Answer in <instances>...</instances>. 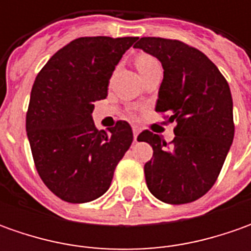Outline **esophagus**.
Here are the masks:
<instances>
[{"label":"esophagus","mask_w":251,"mask_h":251,"mask_svg":"<svg viewBox=\"0 0 251 251\" xmlns=\"http://www.w3.org/2000/svg\"><path fill=\"white\" fill-rule=\"evenodd\" d=\"M132 132H134V141H137L138 138V134H140V127H132Z\"/></svg>","instance_id":"1"}]
</instances>
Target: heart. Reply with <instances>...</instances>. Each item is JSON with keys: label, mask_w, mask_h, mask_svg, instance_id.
Here are the masks:
<instances>
[{"label": "heart", "mask_w": 251, "mask_h": 251, "mask_svg": "<svg viewBox=\"0 0 251 251\" xmlns=\"http://www.w3.org/2000/svg\"><path fill=\"white\" fill-rule=\"evenodd\" d=\"M155 64H158L156 61V58L155 57H152L150 54H145V53H141L137 55V58H135V65H137V68H138V71H144V70H147L148 67L151 65H155ZM131 116H132V113H131Z\"/></svg>", "instance_id": "b5f03b06"}]
</instances>
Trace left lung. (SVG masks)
Instances as JSON below:
<instances>
[{
    "label": "left lung",
    "mask_w": 251,
    "mask_h": 251,
    "mask_svg": "<svg viewBox=\"0 0 251 251\" xmlns=\"http://www.w3.org/2000/svg\"><path fill=\"white\" fill-rule=\"evenodd\" d=\"M134 47L162 63L155 110L176 121L170 146L148 130L138 135L153 150L144 166L147 186L163 202H193L215 184L233 141L229 85L205 54L180 40L141 37Z\"/></svg>",
    "instance_id": "left-lung-1"
}]
</instances>
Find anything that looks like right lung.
Returning <instances> with one entry per match:
<instances>
[{"label": "right lung", "mask_w": 251, "mask_h": 251, "mask_svg": "<svg viewBox=\"0 0 251 251\" xmlns=\"http://www.w3.org/2000/svg\"><path fill=\"white\" fill-rule=\"evenodd\" d=\"M137 39H75L34 79L26 113L34 166L47 188L67 202H89L103 196L131 147L127 121L99 131L92 111L95 101L106 99L111 74Z\"/></svg>", "instance_id": "add662e5"}]
</instances>
